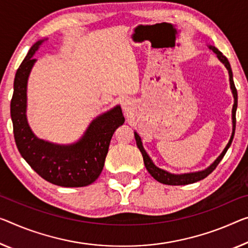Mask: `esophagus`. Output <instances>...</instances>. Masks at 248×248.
Wrapping results in <instances>:
<instances>
[{
    "label": "esophagus",
    "instance_id": "1",
    "mask_svg": "<svg viewBox=\"0 0 248 248\" xmlns=\"http://www.w3.org/2000/svg\"><path fill=\"white\" fill-rule=\"evenodd\" d=\"M122 108H123V109L125 112H127V111H129V109H131V103H129L128 101H123V103H122Z\"/></svg>",
    "mask_w": 248,
    "mask_h": 248
}]
</instances>
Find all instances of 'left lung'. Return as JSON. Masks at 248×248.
I'll list each match as a JSON object with an SVG mask.
<instances>
[{"label":"left lung","instance_id":"1","mask_svg":"<svg viewBox=\"0 0 248 248\" xmlns=\"http://www.w3.org/2000/svg\"><path fill=\"white\" fill-rule=\"evenodd\" d=\"M209 48L212 49L213 52H215L217 54V58L219 59V61L222 63H224V65L226 66V68L228 70V74H230V82H231V89H232V92H233L234 95V105H233V133H232V136H231V140L230 142L225 147V150L223 151V153L220 154L218 157H217L216 161L212 164L211 166L208 167V169L204 170H201V172H196V173H189V174H182V175H175V174H170L169 172H166V170H163L161 169H158V167H156L154 165V163L152 162V159L148 157L147 153L145 152V150L143 148L142 145V140H140V137L139 136L137 133H134L135 135V140H136V144H137V147L140 148V153L143 155V159H144V164H145V167L146 170H148V173H150L152 176H153L156 181L162 183V184H166V185H187V184H192V183H195V182H199L201 180H204L205 177H207L209 174H211L213 170H214L217 165H218L219 162L222 161V158L224 157V155L226 154V152L228 150V147L231 146L232 142H233V139H234V134H235V127H236V108H237V90H236L235 84H234V79H233V73H232V68L230 65V62H228V60L226 59V56H224L222 53H220L218 49H217L215 46H209Z\"/></svg>","mask_w":248,"mask_h":248}]
</instances>
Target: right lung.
I'll list each match as a JSON object with an SVG mask.
<instances>
[{
  "label": "right lung",
  "instance_id": "1",
  "mask_svg": "<svg viewBox=\"0 0 248 248\" xmlns=\"http://www.w3.org/2000/svg\"><path fill=\"white\" fill-rule=\"evenodd\" d=\"M42 42L30 48L15 74L11 100L15 144L22 157L45 181L63 187H83L100 176L112 136L125 119L120 106H116L96 117L84 136L72 145H55L37 139L26 121V84L36 61L33 55Z\"/></svg>",
  "mask_w": 248,
  "mask_h": 248
}]
</instances>
